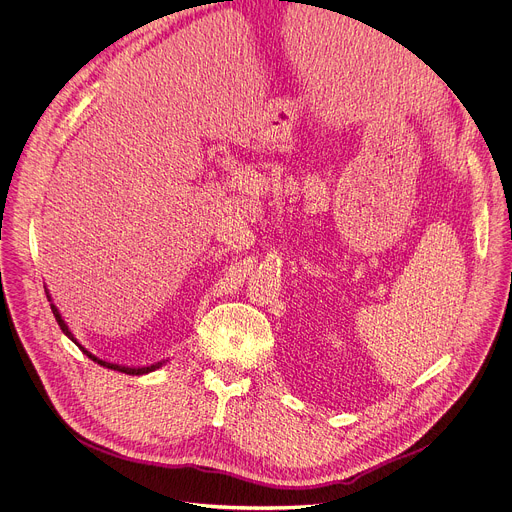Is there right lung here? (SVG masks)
<instances>
[{"label": "right lung", "mask_w": 512, "mask_h": 512, "mask_svg": "<svg viewBox=\"0 0 512 512\" xmlns=\"http://www.w3.org/2000/svg\"><path fill=\"white\" fill-rule=\"evenodd\" d=\"M48 302H50V296H48ZM50 308H52V314H54V318H56V322H58V326H60V330L72 340V342H77L75 340V336L70 334V330H68V326L64 324V320L60 318V314H58V310H56V306L54 304H50ZM77 346L91 358V360H95V362H99L101 367H107V369H113V371H119V373H125V375H145V373H152V371H156L158 367H162V362H158V364H152V367H141V369H129V367H119V364H113V362H105V360H99L97 356H93L89 350H85L79 342H77Z\"/></svg>", "instance_id": "right-lung-1"}]
</instances>
